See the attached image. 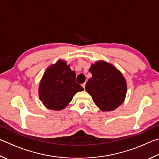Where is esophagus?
I'll return each instance as SVG.
<instances>
[{"mask_svg":"<svg viewBox=\"0 0 159 159\" xmlns=\"http://www.w3.org/2000/svg\"><path fill=\"white\" fill-rule=\"evenodd\" d=\"M82 86H83V88H84V89H85V83H83V84H82Z\"/></svg>","mask_w":159,"mask_h":159,"instance_id":"esophagus-1","label":"esophagus"}]
</instances>
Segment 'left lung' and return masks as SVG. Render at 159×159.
I'll list each match as a JSON object with an SVG mask.
<instances>
[{
    "label": "left lung",
    "instance_id": "8db88e82",
    "mask_svg": "<svg viewBox=\"0 0 159 159\" xmlns=\"http://www.w3.org/2000/svg\"><path fill=\"white\" fill-rule=\"evenodd\" d=\"M89 71L92 77L86 83L85 90L102 111H113L124 102L127 85L124 77L116 68L99 61L92 64Z\"/></svg>",
    "mask_w": 159,
    "mask_h": 159
}]
</instances>
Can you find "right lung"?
I'll use <instances>...</instances> for the list:
<instances>
[{
  "mask_svg": "<svg viewBox=\"0 0 159 159\" xmlns=\"http://www.w3.org/2000/svg\"><path fill=\"white\" fill-rule=\"evenodd\" d=\"M76 76L63 60H59L45 71L40 83L39 98L47 108H65L75 94L83 90L82 86L76 83Z\"/></svg>",
  "mask_w": 159,
  "mask_h": 159,
  "instance_id": "add662e5",
  "label": "right lung"
}]
</instances>
